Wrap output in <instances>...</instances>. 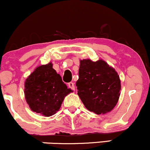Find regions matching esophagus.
<instances>
[{
	"label": "esophagus",
	"instance_id": "esophagus-1",
	"mask_svg": "<svg viewBox=\"0 0 150 150\" xmlns=\"http://www.w3.org/2000/svg\"><path fill=\"white\" fill-rule=\"evenodd\" d=\"M68 87H69L70 89L75 90V84H74L73 82H69V83H68Z\"/></svg>",
	"mask_w": 150,
	"mask_h": 150
}]
</instances>
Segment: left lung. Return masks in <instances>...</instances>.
Wrapping results in <instances>:
<instances>
[{
    "label": "left lung",
    "instance_id": "left-lung-1",
    "mask_svg": "<svg viewBox=\"0 0 150 150\" xmlns=\"http://www.w3.org/2000/svg\"><path fill=\"white\" fill-rule=\"evenodd\" d=\"M76 86L85 108L97 115L110 112L116 106L121 89L118 73L102 59L80 60Z\"/></svg>",
    "mask_w": 150,
    "mask_h": 150
}]
</instances>
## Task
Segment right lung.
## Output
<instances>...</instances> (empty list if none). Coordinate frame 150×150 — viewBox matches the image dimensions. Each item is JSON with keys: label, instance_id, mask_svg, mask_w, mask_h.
<instances>
[{"label": "right lung", "instance_id": "obj_1", "mask_svg": "<svg viewBox=\"0 0 150 150\" xmlns=\"http://www.w3.org/2000/svg\"><path fill=\"white\" fill-rule=\"evenodd\" d=\"M73 92L53 69L51 62L37 67L25 82V97L30 109L46 117L59 111L65 97Z\"/></svg>", "mask_w": 150, "mask_h": 150}]
</instances>
